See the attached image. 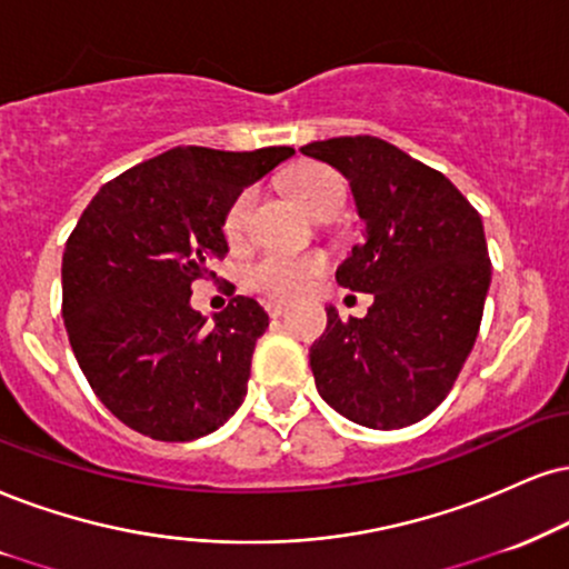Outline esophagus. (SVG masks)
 I'll return each mask as SVG.
<instances>
[{
	"instance_id": "1",
	"label": "esophagus",
	"mask_w": 569,
	"mask_h": 569,
	"mask_svg": "<svg viewBox=\"0 0 569 569\" xmlns=\"http://www.w3.org/2000/svg\"><path fill=\"white\" fill-rule=\"evenodd\" d=\"M266 311H269L271 319H279L287 313V303H282V300H269V303H266Z\"/></svg>"
}]
</instances>
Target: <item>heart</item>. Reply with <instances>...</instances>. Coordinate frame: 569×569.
I'll return each instance as SVG.
<instances>
[{
  "instance_id": "1",
  "label": "heart",
  "mask_w": 569,
  "mask_h": 569,
  "mask_svg": "<svg viewBox=\"0 0 569 569\" xmlns=\"http://www.w3.org/2000/svg\"><path fill=\"white\" fill-rule=\"evenodd\" d=\"M290 192L300 206L317 213L327 202H342V181L332 168L303 163L290 173ZM252 189H242L223 216V237L229 244H242L248 237V216L252 208ZM327 258L317 250H269L244 269V282L252 290L271 298H296L319 279Z\"/></svg>"
}]
</instances>
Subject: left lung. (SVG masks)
I'll list each match as a JSON object with an SVG mask.
<instances>
[{"label":"left lung","mask_w":569,"mask_h":569,"mask_svg":"<svg viewBox=\"0 0 569 569\" xmlns=\"http://www.w3.org/2000/svg\"><path fill=\"white\" fill-rule=\"evenodd\" d=\"M300 152L348 179L363 231L335 279L375 298L363 319L327 308L308 353L317 390L356 425L409 427L448 396L478 340L490 287L482 219L443 173L377 137Z\"/></svg>","instance_id":"1"}]
</instances>
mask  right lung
Wrapping results in <instances>:
<instances>
[{
    "label": "right lung",
    "instance_id": "right-lung-1",
    "mask_svg": "<svg viewBox=\"0 0 569 569\" xmlns=\"http://www.w3.org/2000/svg\"><path fill=\"white\" fill-rule=\"evenodd\" d=\"M292 156L173 147L108 181L81 213L62 252V319L91 390L131 430L184 443L242 406L269 313L237 296L210 327L189 298L229 252L231 200Z\"/></svg>",
    "mask_w": 569,
    "mask_h": 569
}]
</instances>
